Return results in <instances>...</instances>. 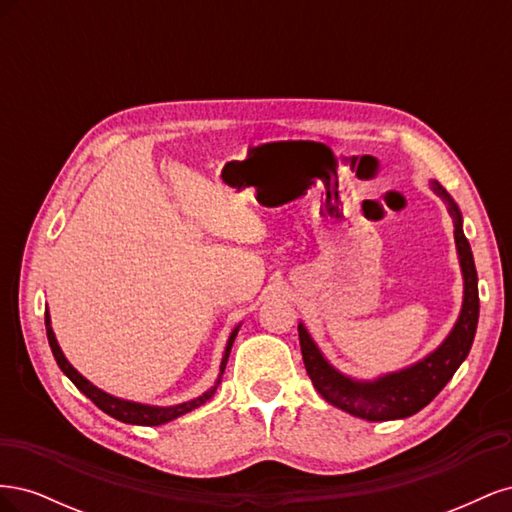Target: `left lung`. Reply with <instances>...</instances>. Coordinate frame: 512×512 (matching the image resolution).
<instances>
[{
	"mask_svg": "<svg viewBox=\"0 0 512 512\" xmlns=\"http://www.w3.org/2000/svg\"><path fill=\"white\" fill-rule=\"evenodd\" d=\"M431 188L440 198H444L448 211L455 218V243L463 273L461 314L442 346L436 352H431L427 359L418 361L408 369H401L397 374H386L374 382H361L339 374L335 367H331L314 344V339L309 337L307 329L299 324L303 363L316 391L329 404L365 418V421H395V418H406L423 410L444 389L446 382L455 376V371L466 361L474 342L478 324V277L474 256L466 235H463L461 213L453 198L448 196L438 181H431Z\"/></svg>",
	"mask_w": 512,
	"mask_h": 512,
	"instance_id": "1",
	"label": "left lung"
}]
</instances>
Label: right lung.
Masks as SVG:
<instances>
[{
    "instance_id": "1",
    "label": "right lung",
    "mask_w": 512,
    "mask_h": 512,
    "mask_svg": "<svg viewBox=\"0 0 512 512\" xmlns=\"http://www.w3.org/2000/svg\"><path fill=\"white\" fill-rule=\"evenodd\" d=\"M44 324H46V337H49V346H51V350H53V356H55V361H57L59 369L64 371V374L72 380V384L76 386V389H79L85 397H89L91 401H94V404H96L102 412H106L108 416L117 418V421H121V423H130V425H164V423L173 421V418H177V416H181V414H185V412H190V410H194V408H198V406H203L207 399L213 397L215 389H218V384H220V380H218V382H215L213 389H209L207 393H203V395L192 399V401H185V404L170 406V408L134 404V401H126V399L113 397V395H108V393L100 391L98 386H94L89 380H85V378L79 374V371H76V369L68 363L64 352H61V348H59V344H57L55 333H53V329H51L49 309H46V312H44ZM237 331H239V327H237L235 331H232L230 337H228V344H226V350H224V359H222V365H220V378H222V374H224V367H226V361H228V354H230L232 342H235V337H237Z\"/></svg>"
}]
</instances>
